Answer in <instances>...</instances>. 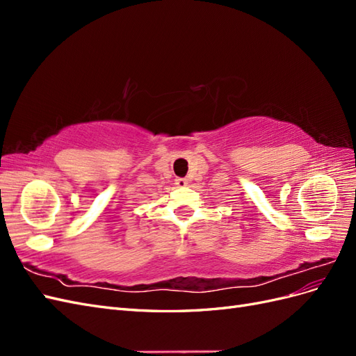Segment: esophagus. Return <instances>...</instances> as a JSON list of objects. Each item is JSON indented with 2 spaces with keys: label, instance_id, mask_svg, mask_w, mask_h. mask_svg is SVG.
Returning a JSON list of instances; mask_svg holds the SVG:
<instances>
[{
  "label": "esophagus",
  "instance_id": "1",
  "mask_svg": "<svg viewBox=\"0 0 356 356\" xmlns=\"http://www.w3.org/2000/svg\"><path fill=\"white\" fill-rule=\"evenodd\" d=\"M175 184H177L178 187H186V186L188 184V181H187L186 178H177V179H175Z\"/></svg>",
  "mask_w": 356,
  "mask_h": 356
}]
</instances>
